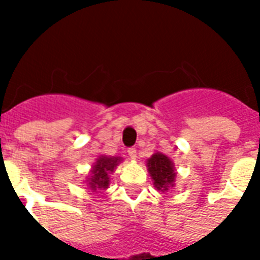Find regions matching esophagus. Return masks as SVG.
Returning a JSON list of instances; mask_svg holds the SVG:
<instances>
[{"label":"esophagus","mask_w":260,"mask_h":260,"mask_svg":"<svg viewBox=\"0 0 260 260\" xmlns=\"http://www.w3.org/2000/svg\"><path fill=\"white\" fill-rule=\"evenodd\" d=\"M126 152H128V155L131 156V159H136V150H135V148H132V147H131V148H128V151H126Z\"/></svg>","instance_id":"obj_1"}]
</instances>
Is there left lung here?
I'll list each match as a JSON object with an SVG mask.
<instances>
[{
	"label": "left lung",
	"instance_id": "left-lung-1",
	"mask_svg": "<svg viewBox=\"0 0 260 260\" xmlns=\"http://www.w3.org/2000/svg\"><path fill=\"white\" fill-rule=\"evenodd\" d=\"M148 171L154 179L155 187L160 191H166L173 186L175 173H174V163L166 155L156 152L148 159Z\"/></svg>",
	"mask_w": 260,
	"mask_h": 260
}]
</instances>
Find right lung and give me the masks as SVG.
Here are the masks:
<instances>
[{
	"instance_id": "add662e5",
	"label": "right lung",
	"mask_w": 260,
	"mask_h": 260,
	"mask_svg": "<svg viewBox=\"0 0 260 260\" xmlns=\"http://www.w3.org/2000/svg\"><path fill=\"white\" fill-rule=\"evenodd\" d=\"M120 162V158H108L102 156L97 159L95 166L91 170V177L89 179V186L91 190H104L109 185V173L114 170Z\"/></svg>"
}]
</instances>
